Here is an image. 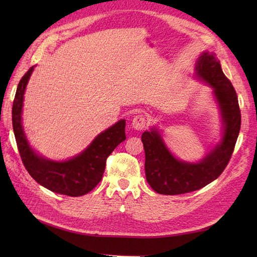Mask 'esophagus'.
Here are the masks:
<instances>
[{"mask_svg": "<svg viewBox=\"0 0 257 257\" xmlns=\"http://www.w3.org/2000/svg\"><path fill=\"white\" fill-rule=\"evenodd\" d=\"M146 124H147V120L144 114H137V116L134 117L133 122H132L134 129L143 130L146 127Z\"/></svg>", "mask_w": 257, "mask_h": 257, "instance_id": "34e87169", "label": "esophagus"}]
</instances>
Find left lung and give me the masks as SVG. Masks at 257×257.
I'll return each mask as SVG.
<instances>
[{
    "label": "left lung",
    "mask_w": 257,
    "mask_h": 257,
    "mask_svg": "<svg viewBox=\"0 0 257 257\" xmlns=\"http://www.w3.org/2000/svg\"><path fill=\"white\" fill-rule=\"evenodd\" d=\"M196 75L213 87L224 121V137L201 162L187 163L177 160L169 152L156 130L145 132L141 141L146 156V179L157 193L183 194L205 187L221 176L234 151L241 128L236 91L213 53H202Z\"/></svg>",
    "instance_id": "obj_1"
}]
</instances>
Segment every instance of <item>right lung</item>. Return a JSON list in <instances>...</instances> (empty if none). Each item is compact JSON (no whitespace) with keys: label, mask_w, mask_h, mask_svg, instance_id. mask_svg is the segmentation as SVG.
Here are the masks:
<instances>
[{"label":"right lung","mask_w":257,"mask_h":257,"mask_svg":"<svg viewBox=\"0 0 257 257\" xmlns=\"http://www.w3.org/2000/svg\"><path fill=\"white\" fill-rule=\"evenodd\" d=\"M33 72L31 67L21 78L12 107V123L21 159L30 176L55 193L80 196L90 192L100 182L107 158L125 139V121L120 120L101 133L83 154L65 162H54L35 155L30 148L21 123L23 95Z\"/></svg>","instance_id":"add662e5"}]
</instances>
